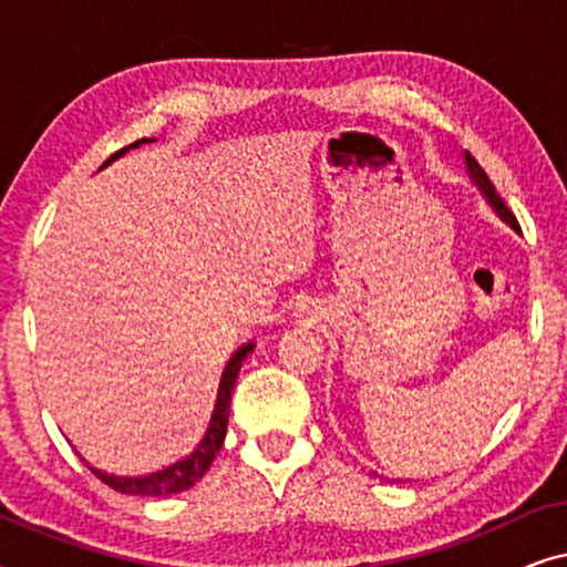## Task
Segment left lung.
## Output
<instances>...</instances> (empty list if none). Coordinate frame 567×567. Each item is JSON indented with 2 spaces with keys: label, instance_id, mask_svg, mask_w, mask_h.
I'll list each match as a JSON object with an SVG mask.
<instances>
[{
  "label": "left lung",
  "instance_id": "8db88e82",
  "mask_svg": "<svg viewBox=\"0 0 567 567\" xmlns=\"http://www.w3.org/2000/svg\"><path fill=\"white\" fill-rule=\"evenodd\" d=\"M464 159H467V173H470V177H472V181H475L477 188L483 190V196L487 198V204H491V206L495 208V212H498V216H501L503 221L511 224V227H514V229H518V221H516V216L508 212V206H506V204H503V198L498 196V190H495V185L491 183V177H487L485 169L477 165V159L472 157L470 152L464 154Z\"/></svg>",
  "mask_w": 567,
  "mask_h": 567
}]
</instances>
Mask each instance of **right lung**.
Returning <instances> with one entry per match:
<instances>
[{"label":"right lung","instance_id":"right-lung-1","mask_svg":"<svg viewBox=\"0 0 567 567\" xmlns=\"http://www.w3.org/2000/svg\"><path fill=\"white\" fill-rule=\"evenodd\" d=\"M144 142H146V138H142V142H134V144L123 146V150L115 152L111 159H105L103 167H107L113 159H118L121 154H126L128 150H134V146L144 144ZM103 167H100V169H103ZM250 351H252V343L243 346L235 355H231L229 363H227V369H224L221 384H219V398H216V408H214L212 423H208L206 436L196 446V452L188 454L181 462H175L173 467L152 472V475H144V477L105 475V472L90 467V464H87V467L95 472V475L103 480L105 485H111L113 491H118V493H128V495H173V493L188 491V487L196 485L198 480L206 475L208 467H212L216 452H219L221 444H224V436H227V423H229L231 390H235L239 369H243V361L247 359V353H250Z\"/></svg>","mask_w":567,"mask_h":567}]
</instances>
